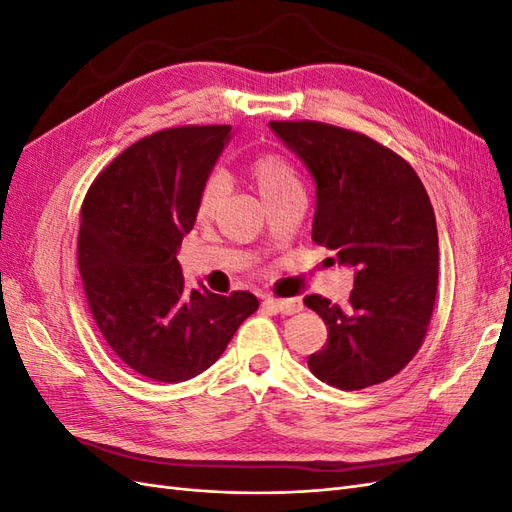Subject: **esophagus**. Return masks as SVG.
Segmentation results:
<instances>
[{"label": "esophagus", "instance_id": "1", "mask_svg": "<svg viewBox=\"0 0 512 512\" xmlns=\"http://www.w3.org/2000/svg\"><path fill=\"white\" fill-rule=\"evenodd\" d=\"M262 307H265L267 312H273V314L292 316V314L301 312L303 303L299 299H273V297H267L265 301H262Z\"/></svg>", "mask_w": 512, "mask_h": 512}]
</instances>
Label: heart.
Instances as JSON below:
<instances>
[{
	"label": "heart",
	"instance_id": "1",
	"mask_svg": "<svg viewBox=\"0 0 512 512\" xmlns=\"http://www.w3.org/2000/svg\"><path fill=\"white\" fill-rule=\"evenodd\" d=\"M247 173H250L262 200L273 198L292 188H299L297 173H294L292 166L282 156H275V153H265V156L252 160L250 166H247ZM226 192V179L222 175H211L198 196V218H213L222 207Z\"/></svg>",
	"mask_w": 512,
	"mask_h": 512
}]
</instances>
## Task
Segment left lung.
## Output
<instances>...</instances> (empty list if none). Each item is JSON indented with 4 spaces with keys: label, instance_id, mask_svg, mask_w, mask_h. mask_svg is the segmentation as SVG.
Segmentation results:
<instances>
[{
    "label": "left lung",
    "instance_id": "obj_1",
    "mask_svg": "<svg viewBox=\"0 0 512 512\" xmlns=\"http://www.w3.org/2000/svg\"><path fill=\"white\" fill-rule=\"evenodd\" d=\"M316 183L312 239L354 269L350 305L303 303L329 329L312 374L342 391L393 378L421 348L438 290V226L414 168L369 136L318 121H269Z\"/></svg>",
    "mask_w": 512,
    "mask_h": 512
}]
</instances>
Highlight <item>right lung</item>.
I'll return each instance as SVG.
<instances>
[{"label":"right lung","mask_w":512,"mask_h":512,"mask_svg":"<svg viewBox=\"0 0 512 512\" xmlns=\"http://www.w3.org/2000/svg\"><path fill=\"white\" fill-rule=\"evenodd\" d=\"M230 126L170 128L130 145L91 183L79 271L106 344L130 369L183 382L220 359L258 309L252 292L185 288L177 260Z\"/></svg>","instance_id":"1"}]
</instances>
